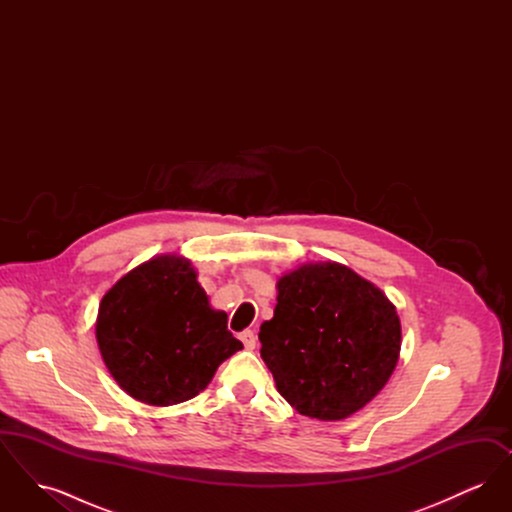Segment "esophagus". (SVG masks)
<instances>
[{
    "mask_svg": "<svg viewBox=\"0 0 512 512\" xmlns=\"http://www.w3.org/2000/svg\"><path fill=\"white\" fill-rule=\"evenodd\" d=\"M240 340H242V343H244L245 349H255V345H257V336L251 332V330H245V332H242L240 334Z\"/></svg>",
    "mask_w": 512,
    "mask_h": 512,
    "instance_id": "1",
    "label": "esophagus"
}]
</instances>
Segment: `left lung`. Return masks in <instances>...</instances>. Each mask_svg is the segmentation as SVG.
I'll use <instances>...</instances> for the list:
<instances>
[{"instance_id":"left-lung-1","label":"left lung","mask_w":512,"mask_h":512,"mask_svg":"<svg viewBox=\"0 0 512 512\" xmlns=\"http://www.w3.org/2000/svg\"><path fill=\"white\" fill-rule=\"evenodd\" d=\"M276 301L259 332L261 357L295 411L341 420L386 386L401 324L374 284L338 263L303 265L280 278Z\"/></svg>"}]
</instances>
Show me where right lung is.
I'll return each instance as SVG.
<instances>
[{
	"mask_svg": "<svg viewBox=\"0 0 512 512\" xmlns=\"http://www.w3.org/2000/svg\"><path fill=\"white\" fill-rule=\"evenodd\" d=\"M213 311L190 261L161 255L103 295L96 338L105 366L134 399L167 407L207 388L244 345Z\"/></svg>",
	"mask_w": 512,
	"mask_h": 512,
	"instance_id": "obj_1",
	"label": "right lung"
}]
</instances>
